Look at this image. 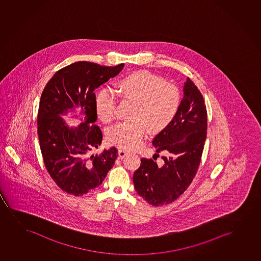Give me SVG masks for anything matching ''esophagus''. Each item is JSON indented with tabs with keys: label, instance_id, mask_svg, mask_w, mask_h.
<instances>
[{
	"label": "esophagus",
	"instance_id": "34e87169",
	"mask_svg": "<svg viewBox=\"0 0 261 261\" xmlns=\"http://www.w3.org/2000/svg\"><path fill=\"white\" fill-rule=\"evenodd\" d=\"M128 155V152L125 150H118V158L123 159Z\"/></svg>",
	"mask_w": 261,
	"mask_h": 261
}]
</instances>
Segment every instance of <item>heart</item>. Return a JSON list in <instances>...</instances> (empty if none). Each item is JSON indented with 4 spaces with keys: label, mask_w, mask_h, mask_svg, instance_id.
<instances>
[{
    "label": "heart",
    "mask_w": 261,
    "mask_h": 261,
    "mask_svg": "<svg viewBox=\"0 0 261 261\" xmlns=\"http://www.w3.org/2000/svg\"><path fill=\"white\" fill-rule=\"evenodd\" d=\"M119 95L134 102L128 121L122 122L108 133L109 143L125 150L142 146L150 130L163 131L170 125L180 106V93L175 85L165 82L160 75L138 70L125 75L118 82ZM117 98L111 91L103 89L97 94L95 111L103 123L116 118Z\"/></svg>",
    "instance_id": "1"
}]
</instances>
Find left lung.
<instances>
[{"label": "left lung", "instance_id": "obj_1", "mask_svg": "<svg viewBox=\"0 0 261 261\" xmlns=\"http://www.w3.org/2000/svg\"><path fill=\"white\" fill-rule=\"evenodd\" d=\"M182 90L184 97L174 120L152 141L156 152L164 154L163 162L157 164L143 158L133 175L137 193L153 206L173 202L189 187L200 166L207 137L203 96L189 77Z\"/></svg>", "mask_w": 261, "mask_h": 261}]
</instances>
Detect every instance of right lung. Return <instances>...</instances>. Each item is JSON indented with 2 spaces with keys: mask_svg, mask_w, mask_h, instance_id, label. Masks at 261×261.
Returning <instances> with one entry per match:
<instances>
[{
  "mask_svg": "<svg viewBox=\"0 0 261 261\" xmlns=\"http://www.w3.org/2000/svg\"><path fill=\"white\" fill-rule=\"evenodd\" d=\"M124 64L104 67L79 61L61 68L47 83L40 99L37 134L43 162L62 191L81 196L101 185L118 157L111 147L93 153L102 134L97 120L94 90L121 71ZM80 108L77 128H69L62 116ZM77 117V115H73Z\"/></svg>",
  "mask_w": 261,
  "mask_h": 261,
  "instance_id": "obj_1",
  "label": "right lung"
}]
</instances>
